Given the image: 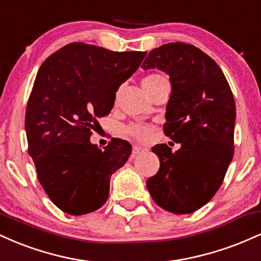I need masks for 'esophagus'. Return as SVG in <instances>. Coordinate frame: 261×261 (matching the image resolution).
<instances>
[{
  "label": "esophagus",
  "mask_w": 261,
  "mask_h": 261,
  "mask_svg": "<svg viewBox=\"0 0 261 261\" xmlns=\"http://www.w3.org/2000/svg\"><path fill=\"white\" fill-rule=\"evenodd\" d=\"M143 151H146L145 148H142V147H139V146H134V148H133V154L135 155V154H139V153H141V152H143Z\"/></svg>",
  "instance_id": "esophagus-1"
}]
</instances>
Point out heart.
Instances as JSON below:
<instances>
[{
  "label": "heart",
  "instance_id": "heart-1",
  "mask_svg": "<svg viewBox=\"0 0 261 261\" xmlns=\"http://www.w3.org/2000/svg\"><path fill=\"white\" fill-rule=\"evenodd\" d=\"M168 82L167 79L162 74L158 73H152L146 76L145 79L142 80L141 85H142L143 91H145L146 94H149L151 92H153L154 89H157L162 83ZM125 134L127 136L133 137V139L140 141V142H145L149 139V134H151V127L147 126V125H141V124H134L128 125L127 127H125Z\"/></svg>",
  "mask_w": 261,
  "mask_h": 261
}]
</instances>
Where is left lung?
<instances>
[{
    "mask_svg": "<svg viewBox=\"0 0 261 261\" xmlns=\"http://www.w3.org/2000/svg\"><path fill=\"white\" fill-rule=\"evenodd\" d=\"M169 76L164 134L180 143L152 152L160 158L157 174L146 181L153 201L172 214L196 211L214 197L234 153L236 103L216 62L194 45L169 43L153 49L142 64Z\"/></svg>",
    "mask_w": 261,
    "mask_h": 261,
    "instance_id": "left-lung-1",
    "label": "left lung"
}]
</instances>
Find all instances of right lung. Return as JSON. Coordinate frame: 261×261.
I'll use <instances>...</instances> for the list:
<instances>
[{
  "label": "right lung",
  "mask_w": 261,
  "mask_h": 261,
  "mask_svg": "<svg viewBox=\"0 0 261 261\" xmlns=\"http://www.w3.org/2000/svg\"><path fill=\"white\" fill-rule=\"evenodd\" d=\"M146 54L71 43L39 68L25 112L28 151L45 193L66 214L101 207L110 176L131 154L127 141L113 139L100 149L89 137Z\"/></svg>",
  "instance_id": "add662e5"
}]
</instances>
